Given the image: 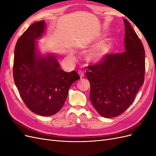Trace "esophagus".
<instances>
[{
    "label": "esophagus",
    "instance_id": "esophagus-1",
    "mask_svg": "<svg viewBox=\"0 0 156 156\" xmlns=\"http://www.w3.org/2000/svg\"><path fill=\"white\" fill-rule=\"evenodd\" d=\"M78 73H79V76H80V77H81V78H82V77H84V72H83V71H82V70H81V69H79V70L78 71Z\"/></svg>",
    "mask_w": 156,
    "mask_h": 156
}]
</instances>
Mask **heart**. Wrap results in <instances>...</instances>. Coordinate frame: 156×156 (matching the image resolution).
Returning <instances> with one entry per match:
<instances>
[{"mask_svg":"<svg viewBox=\"0 0 156 156\" xmlns=\"http://www.w3.org/2000/svg\"><path fill=\"white\" fill-rule=\"evenodd\" d=\"M112 42L111 41H107L104 44L99 45L96 49H94L89 55V58L98 62L105 58L107 55L108 54L112 49Z\"/></svg>","mask_w":156,"mask_h":156,"instance_id":"obj_1","label":"heart"}]
</instances>
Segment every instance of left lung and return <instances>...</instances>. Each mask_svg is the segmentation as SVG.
Here are the masks:
<instances>
[{"label":"left lung","mask_w":156,"mask_h":156,"mask_svg":"<svg viewBox=\"0 0 156 156\" xmlns=\"http://www.w3.org/2000/svg\"><path fill=\"white\" fill-rule=\"evenodd\" d=\"M125 25V51L108 54L89 66L86 76L90 84V100L105 118L121 115L133 102L143 85L145 73L144 46L128 21Z\"/></svg>","instance_id":"left-lung-1"}]
</instances>
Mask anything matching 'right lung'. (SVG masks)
<instances>
[{"instance_id": "add662e5", "label": "right lung", "mask_w": 156, "mask_h": 156, "mask_svg": "<svg viewBox=\"0 0 156 156\" xmlns=\"http://www.w3.org/2000/svg\"><path fill=\"white\" fill-rule=\"evenodd\" d=\"M44 21L31 25L18 39L14 51L13 73L27 107L40 116L56 114L63 107L71 85L80 79L75 71L65 72L53 54L42 56L36 40L45 32Z\"/></svg>"}]
</instances>
